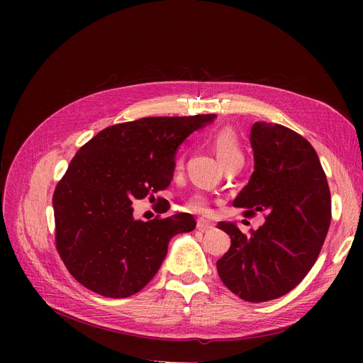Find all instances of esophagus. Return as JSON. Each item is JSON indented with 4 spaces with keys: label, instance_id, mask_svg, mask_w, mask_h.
<instances>
[{
    "label": "esophagus",
    "instance_id": "esophagus-1",
    "mask_svg": "<svg viewBox=\"0 0 363 363\" xmlns=\"http://www.w3.org/2000/svg\"><path fill=\"white\" fill-rule=\"evenodd\" d=\"M215 225H213V222L212 220H208V219H204V218H200L199 220H197V228L200 231H206V230H212Z\"/></svg>",
    "mask_w": 363,
    "mask_h": 363
}]
</instances>
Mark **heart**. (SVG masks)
<instances>
[{"label": "heart", "mask_w": 363, "mask_h": 363, "mask_svg": "<svg viewBox=\"0 0 363 363\" xmlns=\"http://www.w3.org/2000/svg\"><path fill=\"white\" fill-rule=\"evenodd\" d=\"M212 144L216 156L223 167L244 162V151L237 132L231 128H222L212 135ZM184 164V156H179L175 162V169L179 170ZM186 207L196 213H206L208 211L207 199L203 194H194L186 201Z\"/></svg>", "instance_id": "heart-1"}]
</instances>
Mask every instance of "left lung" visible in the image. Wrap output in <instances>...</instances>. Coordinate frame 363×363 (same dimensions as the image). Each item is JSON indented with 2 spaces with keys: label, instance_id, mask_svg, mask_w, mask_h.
<instances>
[{
  "label": "left lung",
  "instance_id": "obj_1",
  "mask_svg": "<svg viewBox=\"0 0 363 363\" xmlns=\"http://www.w3.org/2000/svg\"><path fill=\"white\" fill-rule=\"evenodd\" d=\"M255 170L235 207L266 213L249 235L234 222L218 228L231 247L216 263L228 290L262 303L291 291L315 264L331 223V194L315 148L297 132L256 122L250 130Z\"/></svg>",
  "mask_w": 363,
  "mask_h": 363
}]
</instances>
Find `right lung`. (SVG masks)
I'll use <instances>...</instances> for the list:
<instances>
[{"label":"right lung","mask_w":363,"mask_h":363,"mask_svg":"<svg viewBox=\"0 0 363 363\" xmlns=\"http://www.w3.org/2000/svg\"><path fill=\"white\" fill-rule=\"evenodd\" d=\"M216 114L144 118L113 125L72 159L52 196L55 245L72 277L88 290L125 298L143 290L160 268L172 237L196 219L133 218L132 200L166 189L177 150Z\"/></svg>","instance_id":"obj_1"}]
</instances>
